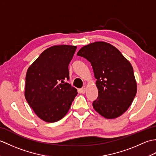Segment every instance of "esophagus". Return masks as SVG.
Listing matches in <instances>:
<instances>
[{
  "instance_id": "1",
  "label": "esophagus",
  "mask_w": 156,
  "mask_h": 156,
  "mask_svg": "<svg viewBox=\"0 0 156 156\" xmlns=\"http://www.w3.org/2000/svg\"><path fill=\"white\" fill-rule=\"evenodd\" d=\"M85 92H86V87H84L80 89V92L82 94H84Z\"/></svg>"
}]
</instances>
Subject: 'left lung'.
Returning a JSON list of instances; mask_svg holds the SVG:
<instances>
[{"instance_id": "obj_1", "label": "left lung", "mask_w": 156, "mask_h": 156, "mask_svg": "<svg viewBox=\"0 0 156 156\" xmlns=\"http://www.w3.org/2000/svg\"><path fill=\"white\" fill-rule=\"evenodd\" d=\"M77 55L90 62L98 97L94 110L106 119L120 117L130 107L137 93L131 63L108 43L96 41L82 47Z\"/></svg>"}]
</instances>
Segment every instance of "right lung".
<instances>
[{
	"mask_svg": "<svg viewBox=\"0 0 156 156\" xmlns=\"http://www.w3.org/2000/svg\"><path fill=\"white\" fill-rule=\"evenodd\" d=\"M77 46L54 45L46 49L29 66L25 78V97L41 120L54 122L68 112L77 90L65 82L68 66Z\"/></svg>",
	"mask_w": 156,
	"mask_h": 156,
	"instance_id": "1",
	"label": "right lung"
}]
</instances>
